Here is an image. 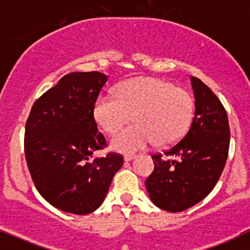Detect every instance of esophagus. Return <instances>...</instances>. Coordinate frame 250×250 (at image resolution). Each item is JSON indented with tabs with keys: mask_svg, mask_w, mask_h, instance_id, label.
I'll return each instance as SVG.
<instances>
[{
	"mask_svg": "<svg viewBox=\"0 0 250 250\" xmlns=\"http://www.w3.org/2000/svg\"><path fill=\"white\" fill-rule=\"evenodd\" d=\"M134 157H135L134 154H125L123 159H125V161H130V160H133Z\"/></svg>",
	"mask_w": 250,
	"mask_h": 250,
	"instance_id": "esophagus-1",
	"label": "esophagus"
}]
</instances>
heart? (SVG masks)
Listing matches in <instances>:
<instances>
[{
	"label": "heart",
	"instance_id": "heart-1",
	"mask_svg": "<svg viewBox=\"0 0 250 250\" xmlns=\"http://www.w3.org/2000/svg\"><path fill=\"white\" fill-rule=\"evenodd\" d=\"M135 125L111 139V147L133 152L149 145H167L183 137L194 117L192 96L162 79L135 78L121 83L116 95L103 94L94 105V117L106 133H116L130 120Z\"/></svg>",
	"mask_w": 250,
	"mask_h": 250
}]
</instances>
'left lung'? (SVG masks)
<instances>
[{
    "label": "left lung",
    "instance_id": "1",
    "mask_svg": "<svg viewBox=\"0 0 250 250\" xmlns=\"http://www.w3.org/2000/svg\"><path fill=\"white\" fill-rule=\"evenodd\" d=\"M195 113L188 132L164 152L152 154L154 171L145 181L152 203L169 212L189 209L219 181L229 149V125L224 105L211 89L192 77Z\"/></svg>",
    "mask_w": 250,
    "mask_h": 250
}]
</instances>
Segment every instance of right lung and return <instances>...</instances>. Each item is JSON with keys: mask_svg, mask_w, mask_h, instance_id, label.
<instances>
[{"mask_svg": "<svg viewBox=\"0 0 250 250\" xmlns=\"http://www.w3.org/2000/svg\"><path fill=\"white\" fill-rule=\"evenodd\" d=\"M107 76L74 72L61 78L31 107L25 123L24 152L31 179L41 197L62 211L86 215L104 202L123 156L107 152L98 132L94 105Z\"/></svg>", "mask_w": 250, "mask_h": 250, "instance_id": "1", "label": "right lung"}]
</instances>
